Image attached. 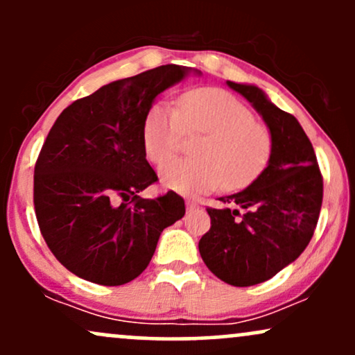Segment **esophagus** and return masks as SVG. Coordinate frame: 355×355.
<instances>
[{
    "label": "esophagus",
    "mask_w": 355,
    "mask_h": 355,
    "mask_svg": "<svg viewBox=\"0 0 355 355\" xmlns=\"http://www.w3.org/2000/svg\"><path fill=\"white\" fill-rule=\"evenodd\" d=\"M198 209H200V205H198L197 202H195V200H187V210L195 211V210H198Z\"/></svg>",
    "instance_id": "esophagus-1"
}]
</instances>
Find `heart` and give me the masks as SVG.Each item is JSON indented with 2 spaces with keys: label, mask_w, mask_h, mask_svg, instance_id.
I'll return each mask as SVG.
<instances>
[{
  "label": "heart",
  "mask_w": 355,
  "mask_h": 355,
  "mask_svg": "<svg viewBox=\"0 0 355 355\" xmlns=\"http://www.w3.org/2000/svg\"><path fill=\"white\" fill-rule=\"evenodd\" d=\"M185 137H202L191 160H177L162 168L165 187L185 195L220 189L239 191L266 173L274 153V138L266 125L229 92L198 88L178 100V108L158 103L144 125L146 157L157 165L182 152Z\"/></svg>",
  "instance_id": "1"
}]
</instances>
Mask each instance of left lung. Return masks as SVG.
Masks as SVG:
<instances>
[{"mask_svg": "<svg viewBox=\"0 0 355 355\" xmlns=\"http://www.w3.org/2000/svg\"><path fill=\"white\" fill-rule=\"evenodd\" d=\"M254 105L274 138L266 173L254 185L220 202L245 211L209 207L210 230L198 250L214 275L235 287L272 279L311 242L324 197L313 146L294 115L277 108L262 89L227 81Z\"/></svg>", "mask_w": 355, "mask_h": 355, "instance_id": "8db88e82", "label": "left lung"}]
</instances>
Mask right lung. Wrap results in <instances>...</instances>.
I'll return each instance as SVG.
<instances>
[{
  "mask_svg": "<svg viewBox=\"0 0 355 355\" xmlns=\"http://www.w3.org/2000/svg\"><path fill=\"white\" fill-rule=\"evenodd\" d=\"M185 73L164 64L113 81L73 101L51 126L35 165V214L48 248L71 274L110 287L137 279L164 229L185 215L172 190L138 197L158 182L146 162L145 118Z\"/></svg>",
  "mask_w": 355,
  "mask_h": 355,
  "instance_id": "1",
  "label": "right lung"
}]
</instances>
